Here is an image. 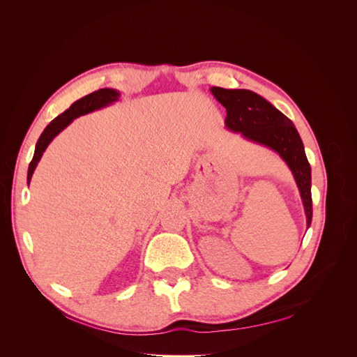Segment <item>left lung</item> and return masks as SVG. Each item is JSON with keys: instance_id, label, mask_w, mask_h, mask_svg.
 <instances>
[{"instance_id": "obj_1", "label": "left lung", "mask_w": 357, "mask_h": 357, "mask_svg": "<svg viewBox=\"0 0 357 357\" xmlns=\"http://www.w3.org/2000/svg\"><path fill=\"white\" fill-rule=\"evenodd\" d=\"M211 92L226 109V126L252 142L271 147L286 160L299 188L310 228L312 219L311 168L304 144L290 119L252 91L211 88Z\"/></svg>"}]
</instances>
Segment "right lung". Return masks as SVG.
Returning a JSON list of instances; mask_svg holds the SVG:
<instances>
[{"mask_svg": "<svg viewBox=\"0 0 357 357\" xmlns=\"http://www.w3.org/2000/svg\"><path fill=\"white\" fill-rule=\"evenodd\" d=\"M119 98V92L113 91V89H100V91H95L89 95L83 96L79 101H75L68 110L63 112L62 114H59L56 119H53V121L46 126L45 131L40 135L37 146H36V152H34V158H32L29 168H28V185L31 181L32 177V172H34L37 164L40 162L43 152H45L46 147L50 144V142L53 138H55L63 128L68 126L73 119L79 117L82 114L86 113H91L96 109H101V107H105L112 104L113 101H116Z\"/></svg>", "mask_w": 357, "mask_h": 357, "instance_id": "add662e5", "label": "right lung"}]
</instances>
